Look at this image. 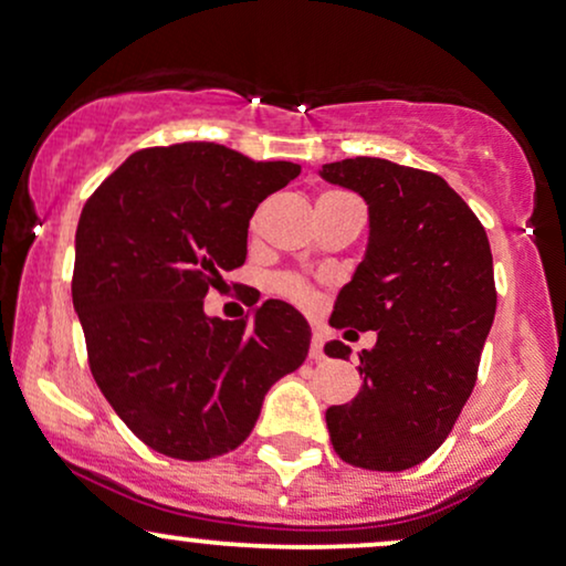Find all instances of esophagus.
<instances>
[{"label":"esophagus","instance_id":"34e87169","mask_svg":"<svg viewBox=\"0 0 566 566\" xmlns=\"http://www.w3.org/2000/svg\"><path fill=\"white\" fill-rule=\"evenodd\" d=\"M310 359H312V361H323V359H325V352H323V333H317V331H315V336H312Z\"/></svg>","mask_w":566,"mask_h":566}]
</instances>
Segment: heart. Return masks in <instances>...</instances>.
<instances>
[{"label": "heart", "instance_id": "heart-1", "mask_svg": "<svg viewBox=\"0 0 566 566\" xmlns=\"http://www.w3.org/2000/svg\"><path fill=\"white\" fill-rule=\"evenodd\" d=\"M275 289L281 291L283 296L294 298V302H298V304H312V302H315V291H312L310 285H306L304 281H298V277H294V275L275 277Z\"/></svg>", "mask_w": 566, "mask_h": 566}]
</instances>
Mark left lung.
Wrapping results in <instances>:
<instances>
[{
    "label": "left lung",
    "mask_w": 566,
    "mask_h": 566,
    "mask_svg": "<svg viewBox=\"0 0 566 566\" xmlns=\"http://www.w3.org/2000/svg\"><path fill=\"white\" fill-rule=\"evenodd\" d=\"M319 176L369 209L365 260L340 289L331 325L378 331L359 354L357 399L325 411L331 443L361 470H409L449 438L475 388L496 317L491 243L436 172L357 157L323 165ZM325 354L348 359L352 348L331 340Z\"/></svg>",
    "instance_id": "1"
}]
</instances>
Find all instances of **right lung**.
<instances>
[{"label": "right lung", "instance_id": "1", "mask_svg": "<svg viewBox=\"0 0 566 566\" xmlns=\"http://www.w3.org/2000/svg\"><path fill=\"white\" fill-rule=\"evenodd\" d=\"M302 167L209 142L130 155L91 193L75 230L73 306L88 367L136 438L205 462L249 438L264 394L302 367L312 331L268 298L209 317L207 291L247 262L249 220Z\"/></svg>", "mask_w": 566, "mask_h": 566}]
</instances>
